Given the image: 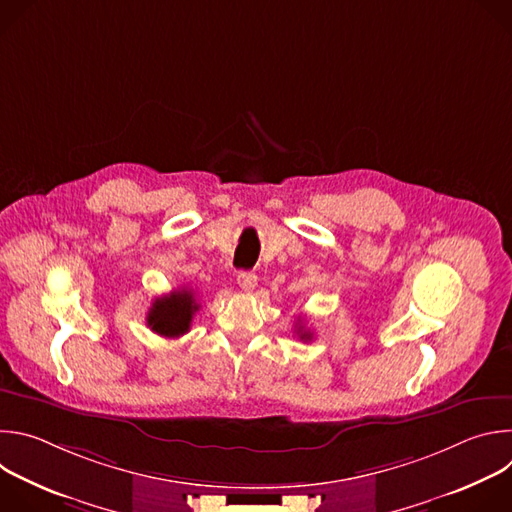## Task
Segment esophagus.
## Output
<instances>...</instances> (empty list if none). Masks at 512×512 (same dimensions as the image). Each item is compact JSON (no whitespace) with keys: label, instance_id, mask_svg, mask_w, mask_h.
I'll list each match as a JSON object with an SVG mask.
<instances>
[{"label":"esophagus","instance_id":"obj_1","mask_svg":"<svg viewBox=\"0 0 512 512\" xmlns=\"http://www.w3.org/2000/svg\"><path fill=\"white\" fill-rule=\"evenodd\" d=\"M237 283L243 291H253L257 287V275L251 271H241L237 277Z\"/></svg>","mask_w":512,"mask_h":512}]
</instances>
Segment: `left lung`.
Instances as JSON below:
<instances>
[{"label":"left lung","instance_id":"8db88e82","mask_svg":"<svg viewBox=\"0 0 512 512\" xmlns=\"http://www.w3.org/2000/svg\"><path fill=\"white\" fill-rule=\"evenodd\" d=\"M298 334H300V338H302V340H312V332H310V330H306L302 324H300V328H298Z\"/></svg>","mask_w":512,"mask_h":512}]
</instances>
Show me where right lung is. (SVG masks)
<instances>
[{"instance_id": "1", "label": "right lung", "mask_w": 512, "mask_h": 512, "mask_svg": "<svg viewBox=\"0 0 512 512\" xmlns=\"http://www.w3.org/2000/svg\"><path fill=\"white\" fill-rule=\"evenodd\" d=\"M196 291L182 287L158 298L148 312V326L166 338H178L190 330L192 318L198 312Z\"/></svg>"}]
</instances>
